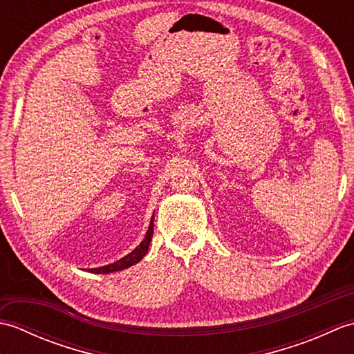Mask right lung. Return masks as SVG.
<instances>
[{"label":"right lung","mask_w":354,"mask_h":354,"mask_svg":"<svg viewBox=\"0 0 354 354\" xmlns=\"http://www.w3.org/2000/svg\"><path fill=\"white\" fill-rule=\"evenodd\" d=\"M152 236H153V216H152V219H150V223H149V228H147L145 239H142V242L137 248H135L132 252L124 255L123 259L111 263V265L100 266V268H93V269H88V270H89V272H93V274H111V272H117V270H123V269H127V268H131L133 265H137V263L141 261V259L147 254Z\"/></svg>","instance_id":"add662e5"}]
</instances>
